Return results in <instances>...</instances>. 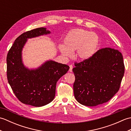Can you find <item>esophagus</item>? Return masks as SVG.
Masks as SVG:
<instances>
[{
	"instance_id": "esophagus-1",
	"label": "esophagus",
	"mask_w": 131,
	"mask_h": 131,
	"mask_svg": "<svg viewBox=\"0 0 131 131\" xmlns=\"http://www.w3.org/2000/svg\"><path fill=\"white\" fill-rule=\"evenodd\" d=\"M69 66H70V69H69V71L71 72H71H73V65H70Z\"/></svg>"
}]
</instances>
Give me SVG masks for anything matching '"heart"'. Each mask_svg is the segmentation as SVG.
<instances>
[{"mask_svg":"<svg viewBox=\"0 0 131 131\" xmlns=\"http://www.w3.org/2000/svg\"><path fill=\"white\" fill-rule=\"evenodd\" d=\"M99 37L94 33L82 29L72 30L64 38L63 45L59 47L62 56L69 57L71 52L75 51L74 56L77 59L85 60L95 53L99 45Z\"/></svg>","mask_w":131,"mask_h":131,"instance_id":"obj_1","label":"heart"}]
</instances>
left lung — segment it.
Here are the masks:
<instances>
[{"instance_id":"left-lung-1","label":"left lung","mask_w":131,"mask_h":131,"mask_svg":"<svg viewBox=\"0 0 131 131\" xmlns=\"http://www.w3.org/2000/svg\"><path fill=\"white\" fill-rule=\"evenodd\" d=\"M75 66L74 93L80 104L95 106L107 102L118 92L124 73L123 56L118 50L101 49Z\"/></svg>"}]
</instances>
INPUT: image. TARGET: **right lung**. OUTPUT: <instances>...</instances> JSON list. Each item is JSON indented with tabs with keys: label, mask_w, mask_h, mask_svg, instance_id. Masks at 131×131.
Returning <instances> with one entry per match:
<instances>
[{
	"label": "right lung",
	"mask_w": 131,
	"mask_h": 131,
	"mask_svg": "<svg viewBox=\"0 0 131 131\" xmlns=\"http://www.w3.org/2000/svg\"><path fill=\"white\" fill-rule=\"evenodd\" d=\"M51 33L39 27L22 34L15 40L7 57L8 81L19 101L24 104L40 107L53 100L56 83L68 71L69 66L53 60L46 61L37 69L24 65L22 51L27 39Z\"/></svg>",
	"instance_id": "obj_1"
}]
</instances>
